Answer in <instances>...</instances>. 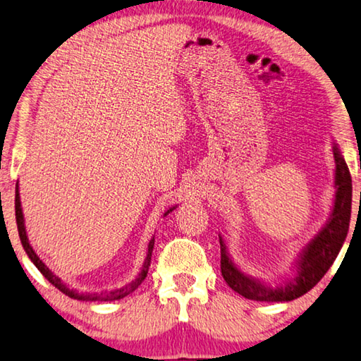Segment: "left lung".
<instances>
[{"label":"left lung","mask_w":361,"mask_h":361,"mask_svg":"<svg viewBox=\"0 0 361 361\" xmlns=\"http://www.w3.org/2000/svg\"><path fill=\"white\" fill-rule=\"evenodd\" d=\"M334 155V200L328 221L318 233L299 251L293 265V274L285 281L270 285L269 281L247 275L230 256L226 241L219 235L221 271L227 285L240 296L264 302H285L304 296L320 281L338 257L350 226L352 177L339 144L333 140Z\"/></svg>","instance_id":"8db88e82"}]
</instances>
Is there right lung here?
Instances as JSON below:
<instances>
[{
  "mask_svg": "<svg viewBox=\"0 0 361 361\" xmlns=\"http://www.w3.org/2000/svg\"><path fill=\"white\" fill-rule=\"evenodd\" d=\"M177 208V204L173 206V208H169L166 212H164L163 217H166L171 211H174ZM16 222H17V230H19V236H20V241H22V246L23 250H25L27 256L30 257V261L35 264V267H37L41 274L44 275V279L51 283V285H54L59 291H62L65 296L72 298V299H78V300H118V299H123L125 296H128L129 293H133L134 289H137L139 285L142 281L145 280L147 274H149V267H150V261H152V251H153V245H155V236L149 241V250H147V256H145V261L142 264V269L137 274V276L129 283V285H125L121 288H116V289H111L107 294H82L80 291H76V289L70 288L67 283H63L59 276L52 271L47 265L41 261L38 257V254L35 252V250L30 245V241H28V236H27V230H25V219H23V212H22V204H20V193H19V180H17L16 184Z\"/></svg>",
  "mask_w": 361,
  "mask_h": 361,
  "instance_id": "obj_1",
  "label": "right lung"
}]
</instances>
